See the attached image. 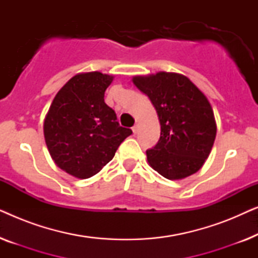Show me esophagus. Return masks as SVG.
<instances>
[{"label": "esophagus", "instance_id": "esophagus-1", "mask_svg": "<svg viewBox=\"0 0 258 258\" xmlns=\"http://www.w3.org/2000/svg\"><path fill=\"white\" fill-rule=\"evenodd\" d=\"M139 129H140V125H139V124L134 125V126H133V132H134V134L139 133Z\"/></svg>", "mask_w": 258, "mask_h": 258}]
</instances>
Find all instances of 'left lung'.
Segmentation results:
<instances>
[{
	"instance_id": "obj_1",
	"label": "left lung",
	"mask_w": 258,
	"mask_h": 258,
	"mask_svg": "<svg viewBox=\"0 0 258 258\" xmlns=\"http://www.w3.org/2000/svg\"><path fill=\"white\" fill-rule=\"evenodd\" d=\"M133 83L150 98L161 124V136L147 150L150 167L168 179L195 174L209 157L216 121L206 95L182 74L160 72L134 76Z\"/></svg>"
}]
</instances>
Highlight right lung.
Segmentation results:
<instances>
[{"label": "right lung", "mask_w": 258, "mask_h": 258, "mask_svg": "<svg viewBox=\"0 0 258 258\" xmlns=\"http://www.w3.org/2000/svg\"><path fill=\"white\" fill-rule=\"evenodd\" d=\"M114 80L100 72L72 77L56 94L43 123L44 140L52 161L77 178L96 175L115 156L132 129L116 121L104 102V91Z\"/></svg>", "instance_id": "obj_1"}]
</instances>
